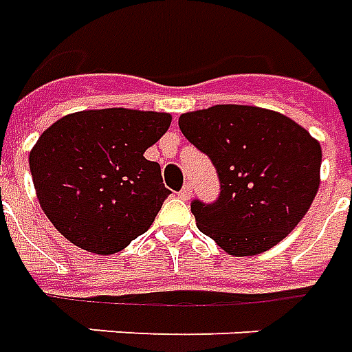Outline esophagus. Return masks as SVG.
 Listing matches in <instances>:
<instances>
[{
    "mask_svg": "<svg viewBox=\"0 0 352 352\" xmlns=\"http://www.w3.org/2000/svg\"><path fill=\"white\" fill-rule=\"evenodd\" d=\"M191 195H193V188H191V184H186V186L182 188L180 197L184 199V201H189V199H191Z\"/></svg>",
    "mask_w": 352,
    "mask_h": 352,
    "instance_id": "1",
    "label": "esophagus"
}]
</instances>
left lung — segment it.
I'll return each instance as SVG.
<instances>
[{
    "label": "left lung",
    "mask_w": 352,
    "mask_h": 352,
    "mask_svg": "<svg viewBox=\"0 0 352 352\" xmlns=\"http://www.w3.org/2000/svg\"><path fill=\"white\" fill-rule=\"evenodd\" d=\"M180 131L210 157L218 201L191 203L199 229L229 256H256L288 236L320 186L322 149L278 111L218 104L182 113Z\"/></svg>",
    "instance_id": "left-lung-1"
}]
</instances>
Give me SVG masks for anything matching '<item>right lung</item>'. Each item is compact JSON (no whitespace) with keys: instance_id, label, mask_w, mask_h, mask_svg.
Segmentation results:
<instances>
[{"instance_id":"right-lung-1","label":"right lung","mask_w":352,"mask_h":352,"mask_svg":"<svg viewBox=\"0 0 352 352\" xmlns=\"http://www.w3.org/2000/svg\"><path fill=\"white\" fill-rule=\"evenodd\" d=\"M170 121L164 111L85 109L39 136L30 151L37 201L69 243L109 256L151 228L170 191L144 153Z\"/></svg>"}]
</instances>
